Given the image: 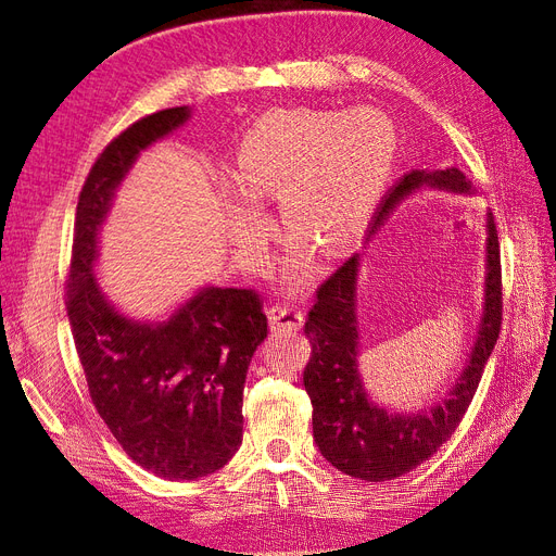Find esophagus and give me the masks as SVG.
I'll use <instances>...</instances> for the list:
<instances>
[{"mask_svg":"<svg viewBox=\"0 0 556 556\" xmlns=\"http://www.w3.org/2000/svg\"><path fill=\"white\" fill-rule=\"evenodd\" d=\"M268 319H271L274 331H299L304 325V313L294 304H274L268 308Z\"/></svg>","mask_w":556,"mask_h":556,"instance_id":"obj_1","label":"esophagus"}]
</instances>
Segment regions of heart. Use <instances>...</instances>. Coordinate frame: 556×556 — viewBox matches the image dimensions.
<instances>
[{"label": "heart", "mask_w": 556, "mask_h": 556, "mask_svg": "<svg viewBox=\"0 0 556 556\" xmlns=\"http://www.w3.org/2000/svg\"><path fill=\"white\" fill-rule=\"evenodd\" d=\"M392 157L394 131L376 109L341 113L299 106L266 113L243 137L233 162V178L247 197H227L231 243L255 250L271 223L251 202L278 201L290 239L319 255H336L362 233Z\"/></svg>", "instance_id": "heart-1"}]
</instances>
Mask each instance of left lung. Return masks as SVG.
I'll return each mask as SVG.
<instances>
[{
  "label": "left lung",
  "mask_w": 556,
  "mask_h": 556,
  "mask_svg": "<svg viewBox=\"0 0 556 556\" xmlns=\"http://www.w3.org/2000/svg\"><path fill=\"white\" fill-rule=\"evenodd\" d=\"M422 188L473 194L470 180L450 166L443 172H410L403 176L378 208L371 237L403 199ZM362 255H352L317 290L306 319L311 362L304 387L313 403V439L323 457L341 473L366 482L394 480L427 462L459 427L473 399L484 364L501 331V252L492 213H486L484 299L473 348L464 371L445 399L419 413H396L374 403L359 374L357 278Z\"/></svg>",
  "instance_id": "1"
}]
</instances>
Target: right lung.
Returning <instances> with one entry per match:
<instances>
[{"label":"right lung","mask_w":556,"mask_h":556,"mask_svg":"<svg viewBox=\"0 0 556 556\" xmlns=\"http://www.w3.org/2000/svg\"><path fill=\"white\" fill-rule=\"evenodd\" d=\"M192 117L176 106L141 117L97 157L83 185L66 315L97 413L129 457L164 480L220 470L243 441V384L266 339L252 290L206 285L166 319H134L97 282L99 231L146 148Z\"/></svg>","instance_id":"obj_1"}]
</instances>
